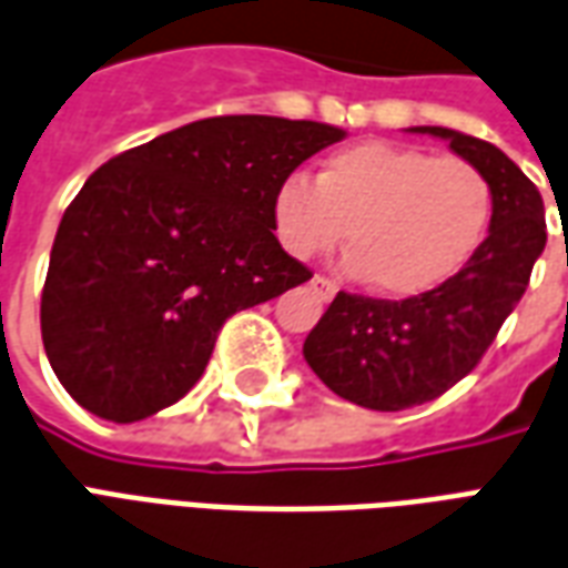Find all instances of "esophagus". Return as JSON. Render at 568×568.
Segmentation results:
<instances>
[{
  "mask_svg": "<svg viewBox=\"0 0 568 568\" xmlns=\"http://www.w3.org/2000/svg\"><path fill=\"white\" fill-rule=\"evenodd\" d=\"M313 288H316V295H320L322 301H332V297L337 295V285H334L328 276H313Z\"/></svg>",
  "mask_w": 568,
  "mask_h": 568,
  "instance_id": "esophagus-1",
  "label": "esophagus"
}]
</instances>
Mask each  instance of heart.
Returning <instances> with one entry per match:
<instances>
[{
	"instance_id": "b5f03b06",
	"label": "heart",
	"mask_w": 568,
	"mask_h": 568,
	"mask_svg": "<svg viewBox=\"0 0 568 568\" xmlns=\"http://www.w3.org/2000/svg\"><path fill=\"white\" fill-rule=\"evenodd\" d=\"M493 210V185L475 163L383 140L334 151L316 179L285 175L271 203L288 255H325L346 231L349 267L386 297L453 280L487 240Z\"/></svg>"
}]
</instances>
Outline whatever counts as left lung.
Segmentation results:
<instances>
[{
	"label": "left lung",
	"mask_w": 568,
	"mask_h": 568,
	"mask_svg": "<svg viewBox=\"0 0 568 568\" xmlns=\"http://www.w3.org/2000/svg\"><path fill=\"white\" fill-rule=\"evenodd\" d=\"M450 142L487 175L493 224L453 280L405 301L337 292L304 341V358L332 393L371 410L426 405L463 381L496 341L545 248V203L517 163L489 142L447 128H414Z\"/></svg>",
	"instance_id": "1"
}]
</instances>
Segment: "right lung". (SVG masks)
Instances as JSON below:
<instances>
[{
	"label": "right lung",
	"mask_w": 568,
	"mask_h": 568,
	"mask_svg": "<svg viewBox=\"0 0 568 568\" xmlns=\"http://www.w3.org/2000/svg\"><path fill=\"white\" fill-rule=\"evenodd\" d=\"M344 136L320 121L222 115L103 163L63 212L42 288L63 389L112 423L175 405L224 322L313 276L273 236V191Z\"/></svg>",
	"instance_id": "right-lung-1"
}]
</instances>
